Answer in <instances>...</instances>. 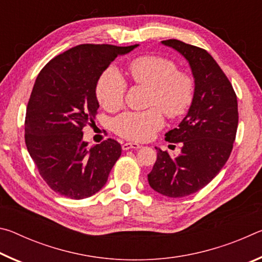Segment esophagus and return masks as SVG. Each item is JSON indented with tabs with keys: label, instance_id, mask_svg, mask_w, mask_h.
Instances as JSON below:
<instances>
[{
	"label": "esophagus",
	"instance_id": "1",
	"mask_svg": "<svg viewBox=\"0 0 262 262\" xmlns=\"http://www.w3.org/2000/svg\"><path fill=\"white\" fill-rule=\"evenodd\" d=\"M141 145L139 143H130V142H126L122 143V150H129V149H139Z\"/></svg>",
	"mask_w": 262,
	"mask_h": 262
}]
</instances>
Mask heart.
I'll return each instance as SVG.
<instances>
[{"label":"heart","mask_w":262,"mask_h":262,"mask_svg":"<svg viewBox=\"0 0 262 262\" xmlns=\"http://www.w3.org/2000/svg\"><path fill=\"white\" fill-rule=\"evenodd\" d=\"M134 85L148 88L147 105L139 112H125L114 119L113 129L126 140L148 141L163 127V114L174 119L187 112L193 103L195 83L192 75L177 69L173 61L158 55H142L128 63ZM127 82L117 70L106 68L96 84V97L105 110L113 112L123 104Z\"/></svg>","instance_id":"heart-1"}]
</instances>
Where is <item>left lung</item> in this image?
<instances>
[{
    "instance_id": "left-lung-1",
    "label": "left lung",
    "mask_w": 262,
    "mask_h": 262,
    "mask_svg": "<svg viewBox=\"0 0 262 262\" xmlns=\"http://www.w3.org/2000/svg\"><path fill=\"white\" fill-rule=\"evenodd\" d=\"M163 43L189 62L195 92L179 127L165 134L170 143H181V154L172 158L156 148L157 159L148 181L165 196L184 198L209 184L229 159L238 127L237 95L227 75L203 48L177 39Z\"/></svg>"
}]
</instances>
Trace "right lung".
<instances>
[{
    "mask_svg": "<svg viewBox=\"0 0 262 262\" xmlns=\"http://www.w3.org/2000/svg\"><path fill=\"white\" fill-rule=\"evenodd\" d=\"M136 46H75L53 57L35 79L26 107L25 144L39 174L60 195L74 200L94 195L120 157L118 141L88 149L82 130L95 122L99 75Z\"/></svg>",
    "mask_w": 262,
    "mask_h": 262,
    "instance_id": "add662e5",
    "label": "right lung"
}]
</instances>
